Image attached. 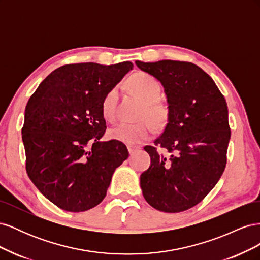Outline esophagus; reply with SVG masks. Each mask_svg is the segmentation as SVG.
Segmentation results:
<instances>
[{"label": "esophagus", "mask_w": 260, "mask_h": 260, "mask_svg": "<svg viewBox=\"0 0 260 260\" xmlns=\"http://www.w3.org/2000/svg\"><path fill=\"white\" fill-rule=\"evenodd\" d=\"M140 149V147L139 146H135V145H128V151H129V154L130 155H132V154H135L136 152H138Z\"/></svg>", "instance_id": "obj_1"}]
</instances>
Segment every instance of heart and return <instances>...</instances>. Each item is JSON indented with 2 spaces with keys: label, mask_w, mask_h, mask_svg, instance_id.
<instances>
[{
  "label": "heart",
  "mask_w": 260,
  "mask_h": 260,
  "mask_svg": "<svg viewBox=\"0 0 260 260\" xmlns=\"http://www.w3.org/2000/svg\"><path fill=\"white\" fill-rule=\"evenodd\" d=\"M129 89L142 101L138 122H120L109 129L108 136L113 140L127 144H138L151 137L153 124L161 125L168 117V106L159 99L161 86L155 77L144 72L133 74L128 80ZM119 91L117 86L109 90L102 101V115L107 121H114L117 117ZM147 119L144 120V118Z\"/></svg>",
  "instance_id": "1"
}]
</instances>
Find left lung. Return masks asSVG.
I'll return each mask as SVG.
<instances>
[{"label":"left lung","instance_id":"8db88e82","mask_svg":"<svg viewBox=\"0 0 260 260\" xmlns=\"http://www.w3.org/2000/svg\"><path fill=\"white\" fill-rule=\"evenodd\" d=\"M136 64L161 82L169 109L161 136L144 147L151 166L140 177L143 196L157 210L184 211L205 199L224 171L231 137L226 102L211 77L192 62Z\"/></svg>","mask_w":260,"mask_h":260}]
</instances>
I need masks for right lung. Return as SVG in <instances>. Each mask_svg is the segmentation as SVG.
I'll use <instances>...</instances> for the list:
<instances>
[{
  "mask_svg": "<svg viewBox=\"0 0 260 260\" xmlns=\"http://www.w3.org/2000/svg\"><path fill=\"white\" fill-rule=\"evenodd\" d=\"M132 68L131 61L64 65L30 96L21 129L27 175L57 207L80 212L99 205L128 158L120 141L100 139L106 131L102 101Z\"/></svg>",
  "mask_w": 260,
  "mask_h": 260,
  "instance_id": "add662e5",
  "label": "right lung"
}]
</instances>
